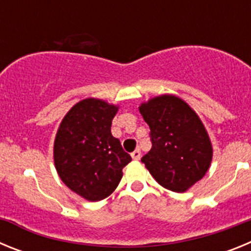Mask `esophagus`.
<instances>
[{
  "label": "esophagus",
  "instance_id": "1",
  "mask_svg": "<svg viewBox=\"0 0 251 251\" xmlns=\"http://www.w3.org/2000/svg\"><path fill=\"white\" fill-rule=\"evenodd\" d=\"M132 158L138 161V159L141 158V150H136L134 152H132Z\"/></svg>",
  "mask_w": 251,
  "mask_h": 251
}]
</instances>
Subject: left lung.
Here are the masks:
<instances>
[{
  "mask_svg": "<svg viewBox=\"0 0 251 251\" xmlns=\"http://www.w3.org/2000/svg\"><path fill=\"white\" fill-rule=\"evenodd\" d=\"M139 110L150 126L152 142L141 161L159 185L185 192L205 176L211 163V143L202 122L175 95L151 99Z\"/></svg>",
  "mask_w": 251,
  "mask_h": 251,
  "instance_id": "8db88e82",
  "label": "left lung"
}]
</instances>
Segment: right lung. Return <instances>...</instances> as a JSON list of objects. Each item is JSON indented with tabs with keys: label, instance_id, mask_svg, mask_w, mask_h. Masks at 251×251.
I'll list each match as a JSON object with an SVG mask.
<instances>
[{
	"label": "right lung",
	"instance_id": "add662e5",
	"mask_svg": "<svg viewBox=\"0 0 251 251\" xmlns=\"http://www.w3.org/2000/svg\"><path fill=\"white\" fill-rule=\"evenodd\" d=\"M118 108L99 99H84L69 110L60 124L54 161L63 182L89 201L114 191L123 167L132 161L110 132Z\"/></svg>",
	"mask_w": 251,
	"mask_h": 251
}]
</instances>
